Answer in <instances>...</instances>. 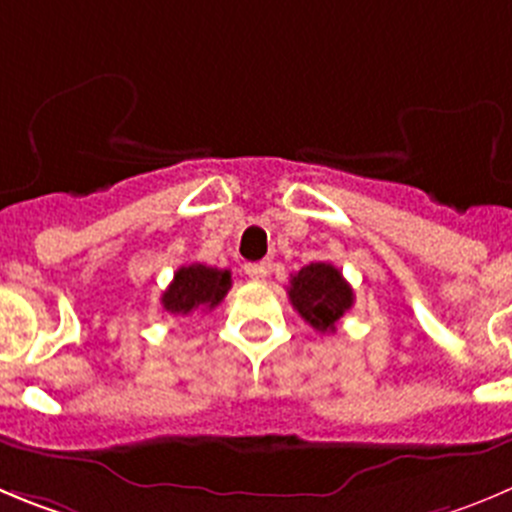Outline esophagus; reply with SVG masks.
<instances>
[{"instance_id": "esophagus-1", "label": "esophagus", "mask_w": 512, "mask_h": 512, "mask_svg": "<svg viewBox=\"0 0 512 512\" xmlns=\"http://www.w3.org/2000/svg\"><path fill=\"white\" fill-rule=\"evenodd\" d=\"M272 270V262L270 260H260V262H247L245 272L250 275L252 280H265Z\"/></svg>"}]
</instances>
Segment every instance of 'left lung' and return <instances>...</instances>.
<instances>
[{
  "label": "left lung",
  "mask_w": 512,
  "mask_h": 512,
  "mask_svg": "<svg viewBox=\"0 0 512 512\" xmlns=\"http://www.w3.org/2000/svg\"><path fill=\"white\" fill-rule=\"evenodd\" d=\"M290 303L318 333H333L343 313L351 310L353 290L331 262H310L290 275Z\"/></svg>",
  "instance_id": "8db88e82"
}]
</instances>
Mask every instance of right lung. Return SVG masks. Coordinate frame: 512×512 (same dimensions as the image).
<instances>
[{
  "label": "right lung",
  "mask_w": 512,
  "mask_h": 512,
  "mask_svg": "<svg viewBox=\"0 0 512 512\" xmlns=\"http://www.w3.org/2000/svg\"><path fill=\"white\" fill-rule=\"evenodd\" d=\"M229 288L232 272L194 262L174 272V280L161 295V305L166 313L174 315H189L199 308L212 310L222 303Z\"/></svg>",
  "instance_id": "obj_1"
}]
</instances>
